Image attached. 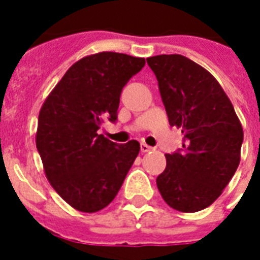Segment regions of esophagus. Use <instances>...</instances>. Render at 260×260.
I'll use <instances>...</instances> for the list:
<instances>
[{
	"mask_svg": "<svg viewBox=\"0 0 260 260\" xmlns=\"http://www.w3.org/2000/svg\"><path fill=\"white\" fill-rule=\"evenodd\" d=\"M151 150H152V147H150L148 144H146V143H142V144H140V151H142V152H148V151Z\"/></svg>",
	"mask_w": 260,
	"mask_h": 260,
	"instance_id": "obj_1",
	"label": "esophagus"
}]
</instances>
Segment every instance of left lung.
I'll list each match as a JSON object with an SVG mask.
<instances>
[{
    "mask_svg": "<svg viewBox=\"0 0 260 260\" xmlns=\"http://www.w3.org/2000/svg\"><path fill=\"white\" fill-rule=\"evenodd\" d=\"M156 75L171 126L183 135L181 152L166 154L156 185L173 209L194 213L212 205L240 163L243 126L209 71L182 55L147 58Z\"/></svg>",
    "mask_w": 260,
    "mask_h": 260,
    "instance_id": "left-lung-1",
    "label": "left lung"
}]
</instances>
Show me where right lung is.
I'll return each mask as SVG.
<instances>
[{
	"label": "right lung",
	"mask_w": 260,
	"mask_h": 260,
	"mask_svg": "<svg viewBox=\"0 0 260 260\" xmlns=\"http://www.w3.org/2000/svg\"><path fill=\"white\" fill-rule=\"evenodd\" d=\"M146 59L98 52L79 59L56 83L39 113L36 147L47 179L74 209L94 213L113 201L140 151L98 135L116 121L120 94Z\"/></svg>",
	"instance_id": "add662e5"
}]
</instances>
